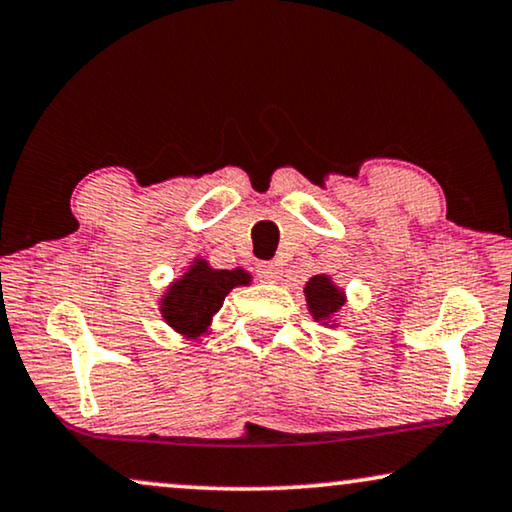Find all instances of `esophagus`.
<instances>
[{"label": "esophagus", "mask_w": 512, "mask_h": 512, "mask_svg": "<svg viewBox=\"0 0 512 512\" xmlns=\"http://www.w3.org/2000/svg\"><path fill=\"white\" fill-rule=\"evenodd\" d=\"M256 275H258V279H261V282H270V284L277 282V279H279V265L270 263V261L258 263Z\"/></svg>", "instance_id": "34e87169"}]
</instances>
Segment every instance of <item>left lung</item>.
I'll use <instances>...</instances> for the list:
<instances>
[{
  "mask_svg": "<svg viewBox=\"0 0 512 512\" xmlns=\"http://www.w3.org/2000/svg\"><path fill=\"white\" fill-rule=\"evenodd\" d=\"M305 300L307 310L314 317V321H321L324 326H335V317H338L342 305H345V291L333 282L328 275H314L310 282L305 284Z\"/></svg>",
  "mask_w": 512,
  "mask_h": 512,
  "instance_id": "obj_1",
  "label": "left lung"
}]
</instances>
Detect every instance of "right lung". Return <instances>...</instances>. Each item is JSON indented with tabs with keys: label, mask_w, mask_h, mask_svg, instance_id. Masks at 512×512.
<instances>
[{
	"label": "right lung",
	"mask_w": 512,
	"mask_h": 512,
	"mask_svg": "<svg viewBox=\"0 0 512 512\" xmlns=\"http://www.w3.org/2000/svg\"><path fill=\"white\" fill-rule=\"evenodd\" d=\"M251 275L242 268L214 270L205 258H193V265L179 279L167 286L160 298V314L165 324L184 335L198 340L209 333L212 317L221 310L223 300L235 286H249Z\"/></svg>",
	"instance_id": "obj_1"
}]
</instances>
